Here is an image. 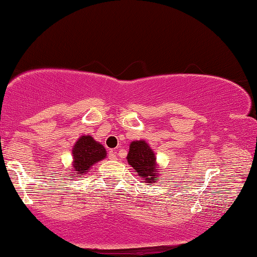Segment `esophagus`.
I'll use <instances>...</instances> for the list:
<instances>
[{"label":"esophagus","instance_id":"obj_1","mask_svg":"<svg viewBox=\"0 0 257 257\" xmlns=\"http://www.w3.org/2000/svg\"><path fill=\"white\" fill-rule=\"evenodd\" d=\"M109 159H110V160H116V159H117V156H116V152L110 151V152H109Z\"/></svg>","mask_w":257,"mask_h":257}]
</instances>
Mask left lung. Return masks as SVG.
Segmentation results:
<instances>
[{
    "label": "left lung",
    "instance_id": "1",
    "mask_svg": "<svg viewBox=\"0 0 257 257\" xmlns=\"http://www.w3.org/2000/svg\"><path fill=\"white\" fill-rule=\"evenodd\" d=\"M126 160L140 178H143L145 183H148V185H152L161 178L154 151L145 140H135L130 144Z\"/></svg>",
    "mask_w": 257,
    "mask_h": 257
}]
</instances>
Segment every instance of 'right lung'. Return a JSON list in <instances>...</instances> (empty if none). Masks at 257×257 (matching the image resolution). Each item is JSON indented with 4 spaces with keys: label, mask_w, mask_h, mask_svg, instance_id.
<instances>
[{
    "label": "right lung",
    "mask_w": 257,
    "mask_h": 257,
    "mask_svg": "<svg viewBox=\"0 0 257 257\" xmlns=\"http://www.w3.org/2000/svg\"><path fill=\"white\" fill-rule=\"evenodd\" d=\"M72 156V168L68 170L69 177H82L95 163L106 158V151L91 136H82L74 144Z\"/></svg>",
    "instance_id": "obj_1"
}]
</instances>
